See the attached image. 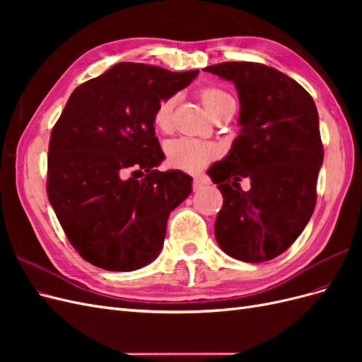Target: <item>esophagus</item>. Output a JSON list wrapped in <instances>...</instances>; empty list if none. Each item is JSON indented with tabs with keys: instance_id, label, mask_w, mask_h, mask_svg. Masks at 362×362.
<instances>
[{
	"instance_id": "1",
	"label": "esophagus",
	"mask_w": 362,
	"mask_h": 362,
	"mask_svg": "<svg viewBox=\"0 0 362 362\" xmlns=\"http://www.w3.org/2000/svg\"><path fill=\"white\" fill-rule=\"evenodd\" d=\"M205 184H206V182H205L202 178H194V180H193V190H194V192L201 190Z\"/></svg>"
}]
</instances>
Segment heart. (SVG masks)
<instances>
[{"label": "heart", "instance_id": "b5f03b06", "mask_svg": "<svg viewBox=\"0 0 362 362\" xmlns=\"http://www.w3.org/2000/svg\"><path fill=\"white\" fill-rule=\"evenodd\" d=\"M201 100L208 113H211L218 105L234 101L226 92L216 89V87H206V89H204L201 92ZM173 104V98H166V100L160 101L157 105L154 112V124L158 129H169ZM166 154L170 166L185 172H198L208 161L216 157L217 148L213 144H208V141H202L199 139L178 137L169 141L166 146Z\"/></svg>", "mask_w": 362, "mask_h": 362}]
</instances>
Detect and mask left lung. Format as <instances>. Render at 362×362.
<instances>
[{
	"instance_id": "8db88e82",
	"label": "left lung",
	"mask_w": 362,
	"mask_h": 362,
	"mask_svg": "<svg viewBox=\"0 0 362 362\" xmlns=\"http://www.w3.org/2000/svg\"><path fill=\"white\" fill-rule=\"evenodd\" d=\"M204 71L233 81L240 101V133L228 156L206 170L223 196L216 240L235 259H273L314 211L323 163L319 113L298 81L266 64L226 62ZM243 177L251 181L247 192L239 187Z\"/></svg>"
}]
</instances>
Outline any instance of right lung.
<instances>
[{"instance_id": "add662e5", "label": "right lung", "mask_w": 362, "mask_h": 362, "mask_svg": "<svg viewBox=\"0 0 362 362\" xmlns=\"http://www.w3.org/2000/svg\"><path fill=\"white\" fill-rule=\"evenodd\" d=\"M198 74L117 63L76 87L64 105L49 140L48 199L90 264L131 272L158 257L169 214L192 193V177L157 170L164 154L154 112Z\"/></svg>"}]
</instances>
